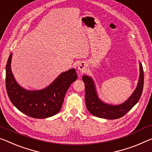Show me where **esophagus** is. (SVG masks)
I'll return each mask as SVG.
<instances>
[{
	"instance_id": "obj_1",
	"label": "esophagus",
	"mask_w": 152,
	"mask_h": 152,
	"mask_svg": "<svg viewBox=\"0 0 152 152\" xmlns=\"http://www.w3.org/2000/svg\"><path fill=\"white\" fill-rule=\"evenodd\" d=\"M78 69L80 71H85V70L86 69V65L85 63L83 62H80L78 65Z\"/></svg>"
}]
</instances>
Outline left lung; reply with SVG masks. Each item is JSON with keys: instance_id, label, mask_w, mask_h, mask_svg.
Segmentation results:
<instances>
[{"instance_id": "8db88e82", "label": "left lung", "mask_w": 152, "mask_h": 152, "mask_svg": "<svg viewBox=\"0 0 152 152\" xmlns=\"http://www.w3.org/2000/svg\"><path fill=\"white\" fill-rule=\"evenodd\" d=\"M82 79L85 83L86 104L90 113L100 118L115 120L124 115L139 100L143 89L144 73L143 66L140 63V76L136 90L126 101L120 105H110L102 102L98 98L92 78L84 75Z\"/></svg>"}]
</instances>
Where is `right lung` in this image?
Segmentation results:
<instances>
[{
	"label": "right lung",
	"mask_w": 152,
	"mask_h": 152,
	"mask_svg": "<svg viewBox=\"0 0 152 152\" xmlns=\"http://www.w3.org/2000/svg\"><path fill=\"white\" fill-rule=\"evenodd\" d=\"M12 53L6 65V89L13 104L18 110L34 118H46L60 111L64 96L77 75L74 69L60 75L53 82L41 90L28 91L16 82L11 69Z\"/></svg>",
	"instance_id": "right-lung-1"
}]
</instances>
